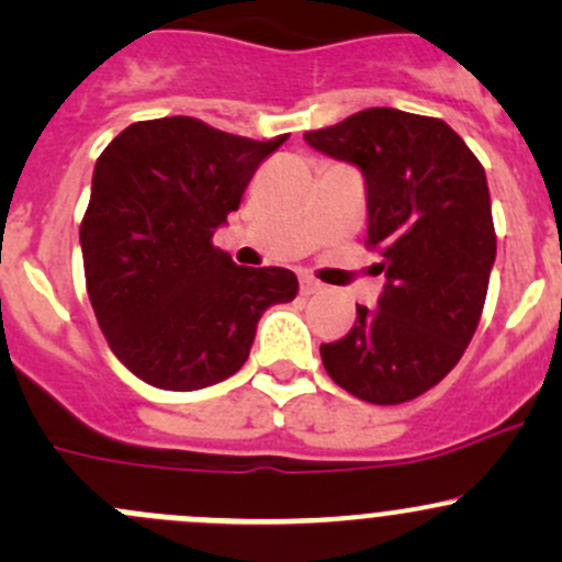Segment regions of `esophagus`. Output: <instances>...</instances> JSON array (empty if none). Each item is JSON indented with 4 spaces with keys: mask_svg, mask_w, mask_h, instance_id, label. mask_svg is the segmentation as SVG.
<instances>
[{
    "mask_svg": "<svg viewBox=\"0 0 562 562\" xmlns=\"http://www.w3.org/2000/svg\"><path fill=\"white\" fill-rule=\"evenodd\" d=\"M321 291V282H315L313 277H302V296H313Z\"/></svg>",
    "mask_w": 562,
    "mask_h": 562,
    "instance_id": "obj_1",
    "label": "esophagus"
}]
</instances>
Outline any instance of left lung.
<instances>
[{
	"instance_id": "1",
	"label": "left lung",
	"mask_w": 562,
	"mask_h": 562,
	"mask_svg": "<svg viewBox=\"0 0 562 562\" xmlns=\"http://www.w3.org/2000/svg\"><path fill=\"white\" fill-rule=\"evenodd\" d=\"M304 140L364 173L367 247L386 274L378 307L356 304L353 328L321 345L323 367L372 405L416 400L454 370L484 310L497 252L484 168L443 119L396 108Z\"/></svg>"
}]
</instances>
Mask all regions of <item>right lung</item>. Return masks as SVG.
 Returning a JSON list of instances; mask_svg holds the SVG:
<instances>
[{
    "mask_svg": "<svg viewBox=\"0 0 562 562\" xmlns=\"http://www.w3.org/2000/svg\"><path fill=\"white\" fill-rule=\"evenodd\" d=\"M285 138L166 116L130 124L98 157L81 223L89 302L113 356L149 386L225 381L247 361L260 315L296 299L293 271L236 266L212 245Z\"/></svg>",
    "mask_w": 562,
    "mask_h": 562,
    "instance_id": "right-lung-1",
    "label": "right lung"
}]
</instances>
